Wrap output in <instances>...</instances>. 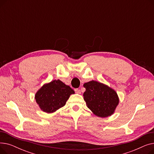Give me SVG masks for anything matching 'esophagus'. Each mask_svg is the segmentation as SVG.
<instances>
[{
	"label": "esophagus",
	"instance_id": "34e87169",
	"mask_svg": "<svg viewBox=\"0 0 154 154\" xmlns=\"http://www.w3.org/2000/svg\"><path fill=\"white\" fill-rule=\"evenodd\" d=\"M74 91H75V93H77V94H81V92H80V89H78V88H75V89Z\"/></svg>",
	"mask_w": 154,
	"mask_h": 154
}]
</instances>
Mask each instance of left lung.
I'll return each mask as SVG.
<instances>
[{"label":"left lung","mask_w":154,"mask_h":154,"mask_svg":"<svg viewBox=\"0 0 154 154\" xmlns=\"http://www.w3.org/2000/svg\"><path fill=\"white\" fill-rule=\"evenodd\" d=\"M84 99L87 107L100 117H107L114 114L119 99L116 92L109 86L92 80L85 83Z\"/></svg>","instance_id":"obj_1"}]
</instances>
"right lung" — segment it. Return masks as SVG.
Segmentation results:
<instances>
[{"label":"right lung","instance_id":"1","mask_svg":"<svg viewBox=\"0 0 154 154\" xmlns=\"http://www.w3.org/2000/svg\"><path fill=\"white\" fill-rule=\"evenodd\" d=\"M75 92L60 80L44 84L37 92L35 99L39 107L47 113H53L66 105L71 94Z\"/></svg>","mask_w":154,"mask_h":154}]
</instances>
